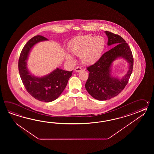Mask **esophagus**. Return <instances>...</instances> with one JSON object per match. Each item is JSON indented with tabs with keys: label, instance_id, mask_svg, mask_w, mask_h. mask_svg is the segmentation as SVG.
<instances>
[{
	"label": "esophagus",
	"instance_id": "esophagus-1",
	"mask_svg": "<svg viewBox=\"0 0 154 154\" xmlns=\"http://www.w3.org/2000/svg\"><path fill=\"white\" fill-rule=\"evenodd\" d=\"M82 68L81 67H80V66H78V67H76L75 69V71L76 72H80V71H82Z\"/></svg>",
	"mask_w": 154,
	"mask_h": 154
}]
</instances>
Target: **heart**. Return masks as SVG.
<instances>
[{
    "instance_id": "obj_1",
    "label": "heart",
    "mask_w": 154,
    "mask_h": 154,
    "mask_svg": "<svg viewBox=\"0 0 154 154\" xmlns=\"http://www.w3.org/2000/svg\"><path fill=\"white\" fill-rule=\"evenodd\" d=\"M105 48V39L101 36L91 35L79 36L72 39L69 46V51L72 55L79 56L84 65H91L101 58ZM66 60L74 62V58L68 53L66 54Z\"/></svg>"
}]
</instances>
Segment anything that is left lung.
Wrapping results in <instances>:
<instances>
[{"instance_id":"1","label":"left lung","mask_w":154,"mask_h":154,"mask_svg":"<svg viewBox=\"0 0 154 154\" xmlns=\"http://www.w3.org/2000/svg\"><path fill=\"white\" fill-rule=\"evenodd\" d=\"M105 33L108 37L107 45L115 46L88 67L89 74L85 84L88 94L99 101L109 100L121 92L128 84L133 67V57L128 43L119 35L107 31ZM119 57L127 60L129 66L127 74L121 79L111 75L112 63Z\"/></svg>"}]
</instances>
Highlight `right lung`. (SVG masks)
<instances>
[{"instance_id":"add662e5","label":"right lung","mask_w":154,"mask_h":154,"mask_svg":"<svg viewBox=\"0 0 154 154\" xmlns=\"http://www.w3.org/2000/svg\"><path fill=\"white\" fill-rule=\"evenodd\" d=\"M47 40L39 35L29 39L22 49L18 63L20 77L27 91L36 100L45 102L54 101L61 95L72 72L57 68L42 77L30 73L27 67V60L31 50L36 43Z\"/></svg>"}]
</instances>
